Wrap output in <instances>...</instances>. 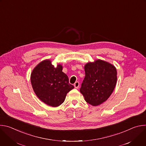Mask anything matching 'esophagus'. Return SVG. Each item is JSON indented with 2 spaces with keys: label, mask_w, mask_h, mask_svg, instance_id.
Returning a JSON list of instances; mask_svg holds the SVG:
<instances>
[{
  "label": "esophagus",
  "mask_w": 146,
  "mask_h": 146,
  "mask_svg": "<svg viewBox=\"0 0 146 146\" xmlns=\"http://www.w3.org/2000/svg\"><path fill=\"white\" fill-rule=\"evenodd\" d=\"M79 86H80V83H79V82H78V81H76V82L74 83V87H75L76 88H78Z\"/></svg>",
  "instance_id": "1"
}]
</instances>
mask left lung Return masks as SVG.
<instances>
[{"label":"left lung","instance_id":"obj_1","mask_svg":"<svg viewBox=\"0 0 146 146\" xmlns=\"http://www.w3.org/2000/svg\"><path fill=\"white\" fill-rule=\"evenodd\" d=\"M86 76L80 92L85 100L96 106L105 102L111 95L116 85L117 70L109 62L98 59L85 66Z\"/></svg>","mask_w":146,"mask_h":146}]
</instances>
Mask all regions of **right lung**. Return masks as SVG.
Wrapping results in <instances>:
<instances>
[{
  "label": "right lung",
  "instance_id": "add662e5",
  "mask_svg": "<svg viewBox=\"0 0 146 146\" xmlns=\"http://www.w3.org/2000/svg\"><path fill=\"white\" fill-rule=\"evenodd\" d=\"M31 81L37 96L52 107L60 105L68 92L74 88L68 76L62 72V66L58 64L55 68L49 59L41 62L34 68Z\"/></svg>",
  "mask_w": 146,
  "mask_h": 146
}]
</instances>
